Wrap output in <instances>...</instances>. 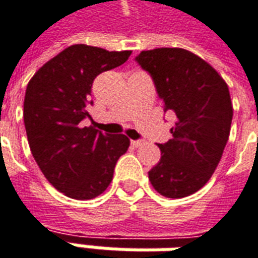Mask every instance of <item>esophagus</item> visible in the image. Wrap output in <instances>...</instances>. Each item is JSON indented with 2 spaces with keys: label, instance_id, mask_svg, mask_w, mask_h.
I'll return each mask as SVG.
<instances>
[{
  "label": "esophagus",
  "instance_id": "obj_1",
  "mask_svg": "<svg viewBox=\"0 0 258 258\" xmlns=\"http://www.w3.org/2000/svg\"><path fill=\"white\" fill-rule=\"evenodd\" d=\"M143 144H144L143 140H133V141H131V146L133 147H140L143 146Z\"/></svg>",
  "mask_w": 258,
  "mask_h": 258
}]
</instances>
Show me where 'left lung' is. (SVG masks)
<instances>
[{"mask_svg":"<svg viewBox=\"0 0 258 258\" xmlns=\"http://www.w3.org/2000/svg\"><path fill=\"white\" fill-rule=\"evenodd\" d=\"M136 61L146 70L175 114L173 138L158 144L161 158L148 178L161 196L182 199L209 181L230 136L233 104L226 81L203 58L182 48L141 51Z\"/></svg>","mask_w":258,"mask_h":258,"instance_id":"8db88e82","label":"left lung"}]
</instances>
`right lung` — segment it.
I'll return each mask as SVG.
<instances>
[{
	"label": "right lung",
	"instance_id": "obj_1",
	"mask_svg": "<svg viewBox=\"0 0 258 258\" xmlns=\"http://www.w3.org/2000/svg\"><path fill=\"white\" fill-rule=\"evenodd\" d=\"M131 51L71 45L34 74L24 98V124L34 160L58 191L91 200L110 185L114 167L130 147L124 134L84 127L93 81L124 64Z\"/></svg>",
	"mask_w": 258,
	"mask_h": 258
}]
</instances>
